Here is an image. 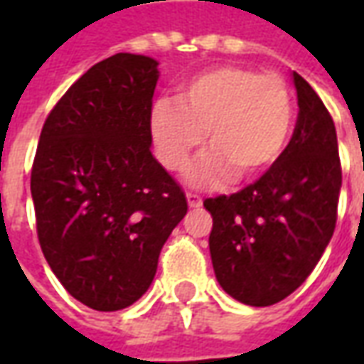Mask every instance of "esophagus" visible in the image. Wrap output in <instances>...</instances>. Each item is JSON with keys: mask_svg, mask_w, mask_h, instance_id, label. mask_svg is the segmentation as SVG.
I'll return each instance as SVG.
<instances>
[{"mask_svg": "<svg viewBox=\"0 0 364 364\" xmlns=\"http://www.w3.org/2000/svg\"><path fill=\"white\" fill-rule=\"evenodd\" d=\"M187 203H189L191 208H198V206L203 205V198L195 195V193H187Z\"/></svg>", "mask_w": 364, "mask_h": 364, "instance_id": "esophagus-1", "label": "esophagus"}]
</instances>
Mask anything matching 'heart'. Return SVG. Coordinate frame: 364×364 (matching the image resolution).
<instances>
[{
  "instance_id": "1",
  "label": "heart",
  "mask_w": 364,
  "mask_h": 364,
  "mask_svg": "<svg viewBox=\"0 0 364 364\" xmlns=\"http://www.w3.org/2000/svg\"><path fill=\"white\" fill-rule=\"evenodd\" d=\"M294 120L292 90L279 74L250 66H218L197 74L171 99L151 109V138L159 161L181 171L203 146L208 156L191 169L197 185L250 181L267 171L287 148Z\"/></svg>"
}]
</instances>
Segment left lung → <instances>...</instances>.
Segmentation results:
<instances>
[{"label":"left lung","instance_id":"left-lung-1","mask_svg":"<svg viewBox=\"0 0 364 364\" xmlns=\"http://www.w3.org/2000/svg\"><path fill=\"white\" fill-rule=\"evenodd\" d=\"M294 134L281 158L234 195L206 198L220 287L247 306L281 302L308 279L333 236L341 189L336 124L318 93L292 74Z\"/></svg>","mask_w":364,"mask_h":364}]
</instances>
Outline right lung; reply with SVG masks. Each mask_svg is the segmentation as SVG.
<instances>
[{
    "label": "right lung",
    "instance_id": "right-lung-1",
    "mask_svg": "<svg viewBox=\"0 0 364 364\" xmlns=\"http://www.w3.org/2000/svg\"><path fill=\"white\" fill-rule=\"evenodd\" d=\"M158 62L119 52L91 66L44 120L31 169L36 234L62 287L114 312L148 290L187 198L154 159Z\"/></svg>",
    "mask_w": 364,
    "mask_h": 364
}]
</instances>
